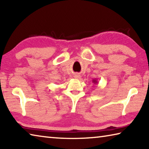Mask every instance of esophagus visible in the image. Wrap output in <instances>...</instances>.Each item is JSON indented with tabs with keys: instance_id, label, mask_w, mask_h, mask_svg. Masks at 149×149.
<instances>
[{
	"instance_id": "obj_1",
	"label": "esophagus",
	"mask_w": 149,
	"mask_h": 149,
	"mask_svg": "<svg viewBox=\"0 0 149 149\" xmlns=\"http://www.w3.org/2000/svg\"><path fill=\"white\" fill-rule=\"evenodd\" d=\"M74 77L75 78H76V79H78V78H79V77H80V75H79V74H74Z\"/></svg>"
}]
</instances>
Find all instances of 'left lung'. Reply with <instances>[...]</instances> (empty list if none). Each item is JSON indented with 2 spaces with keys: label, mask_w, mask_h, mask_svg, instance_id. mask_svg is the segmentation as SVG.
Wrapping results in <instances>:
<instances>
[{
  "label": "left lung",
  "mask_w": 149,
  "mask_h": 149,
  "mask_svg": "<svg viewBox=\"0 0 149 149\" xmlns=\"http://www.w3.org/2000/svg\"><path fill=\"white\" fill-rule=\"evenodd\" d=\"M93 83L94 84H99V81H98V80L97 79H94L93 80Z\"/></svg>",
  "instance_id": "8db88e82"
}]
</instances>
